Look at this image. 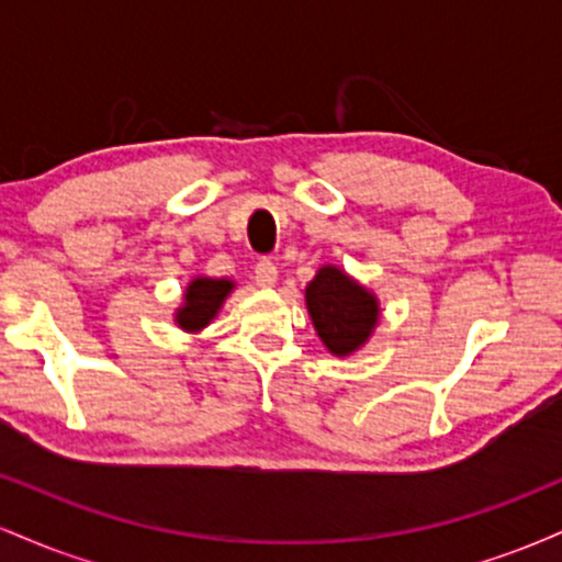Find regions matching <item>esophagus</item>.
Returning a JSON list of instances; mask_svg holds the SVG:
<instances>
[{
  "mask_svg": "<svg viewBox=\"0 0 562 562\" xmlns=\"http://www.w3.org/2000/svg\"><path fill=\"white\" fill-rule=\"evenodd\" d=\"M256 285H259V288H274L277 285V267L272 261L256 263Z\"/></svg>",
  "mask_w": 562,
  "mask_h": 562,
  "instance_id": "obj_1",
  "label": "esophagus"
}]
</instances>
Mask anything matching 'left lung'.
<instances>
[{
  "label": "left lung",
  "instance_id": "1",
  "mask_svg": "<svg viewBox=\"0 0 562 562\" xmlns=\"http://www.w3.org/2000/svg\"><path fill=\"white\" fill-rule=\"evenodd\" d=\"M306 308L314 330L333 357H351L375 333L380 301L346 269L325 263L306 285Z\"/></svg>",
  "mask_w": 562,
  "mask_h": 562
}]
</instances>
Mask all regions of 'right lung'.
<instances>
[{
  "instance_id": "obj_1",
  "label": "right lung",
  "mask_w": 562,
  "mask_h": 562,
  "mask_svg": "<svg viewBox=\"0 0 562 562\" xmlns=\"http://www.w3.org/2000/svg\"><path fill=\"white\" fill-rule=\"evenodd\" d=\"M232 290H235V280H229V277H192L184 288L182 303L173 312V322H177L179 330L192 335L205 330L218 317Z\"/></svg>"
}]
</instances>
